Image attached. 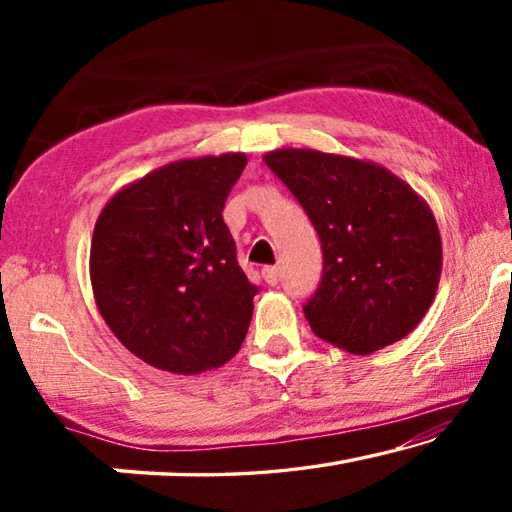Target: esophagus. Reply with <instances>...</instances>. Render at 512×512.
<instances>
[{"instance_id": "34e87169", "label": "esophagus", "mask_w": 512, "mask_h": 512, "mask_svg": "<svg viewBox=\"0 0 512 512\" xmlns=\"http://www.w3.org/2000/svg\"><path fill=\"white\" fill-rule=\"evenodd\" d=\"M262 277L266 280V284H271V287H275L277 282H280V273H277L275 266H266L262 268Z\"/></svg>"}]
</instances>
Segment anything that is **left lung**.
<instances>
[{"label": "left lung", "mask_w": 512, "mask_h": 512, "mask_svg": "<svg viewBox=\"0 0 512 512\" xmlns=\"http://www.w3.org/2000/svg\"><path fill=\"white\" fill-rule=\"evenodd\" d=\"M323 244V277L305 307L318 339L370 354L404 339L436 298L443 244L420 194L370 160L314 149L264 155Z\"/></svg>", "instance_id": "1"}]
</instances>
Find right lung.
<instances>
[{
  "mask_svg": "<svg viewBox=\"0 0 512 512\" xmlns=\"http://www.w3.org/2000/svg\"><path fill=\"white\" fill-rule=\"evenodd\" d=\"M246 162L223 153L164 164L121 187L94 223V302L119 343L153 368L198 375L246 339L257 287L221 216Z\"/></svg>",
  "mask_w": 512,
  "mask_h": 512,
  "instance_id": "1",
  "label": "right lung"
}]
</instances>
